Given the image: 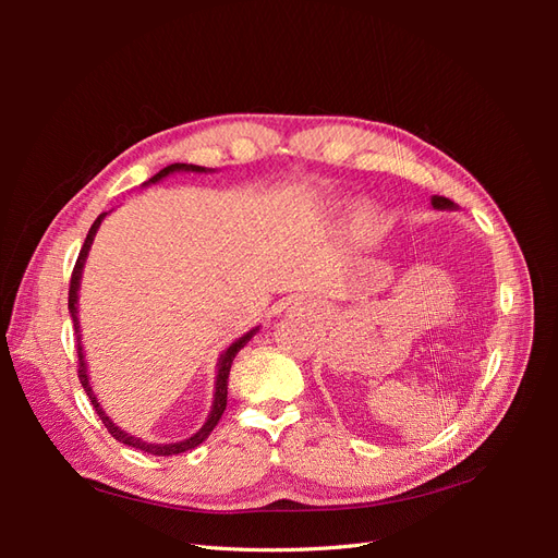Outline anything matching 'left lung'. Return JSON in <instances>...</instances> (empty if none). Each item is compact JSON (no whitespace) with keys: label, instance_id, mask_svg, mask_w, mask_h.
<instances>
[{"label":"left lung","instance_id":"8db88e82","mask_svg":"<svg viewBox=\"0 0 558 558\" xmlns=\"http://www.w3.org/2000/svg\"><path fill=\"white\" fill-rule=\"evenodd\" d=\"M433 207H437V209H449V207H453V202L451 199H447V197H433Z\"/></svg>","mask_w":558,"mask_h":558}]
</instances>
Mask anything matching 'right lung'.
Wrapping results in <instances>:
<instances>
[{
  "instance_id": "obj_1",
  "label": "right lung",
  "mask_w": 558,
  "mask_h": 558,
  "mask_svg": "<svg viewBox=\"0 0 558 558\" xmlns=\"http://www.w3.org/2000/svg\"><path fill=\"white\" fill-rule=\"evenodd\" d=\"M179 170H193V172H202L205 170V167H197V165H185V162H174V165H167L165 170H160L154 179H148L150 183L154 181H160L162 177H167V174H172V172H179ZM102 218H105V214H99L97 218H95V223L90 226V230H88V238H86V242H83V246H81V251H78V258H76V265H74V272H72V281H70V312H72V318H74V330H76V353H78V379H81V386H83V391H86V396L90 398V402H93V408H95V412H97V416L102 418V424L107 426V430L111 433V437H116L118 442H123V445H128V447H134V449H140V451H144V453H154V456H172V453H183V451H189V449H195L197 445H202L209 437V433L216 428V424H218V418L223 416V412H226V404H228V375H230V365H232V361H234V356H238V351L251 340L253 337V332H246L244 337H240L238 342L234 344H230L226 351H223V356L218 359V375H216V393H214V408H211V414H209V418H207V424L202 426L193 437H189V440H183V442H174V445H150V442H142L140 437H132V435H128V433H123L121 428L118 426H113V421L102 412V408H99V402H97V398H95V393H93V386H90V381H88V373H86V363H83V347H81V335H78V312H76V300H78V295H76V291H78V279H81V269H83V263H86V256H88V248H90V244H93V238H95V232H97V228H99V223H102Z\"/></svg>"
}]
</instances>
